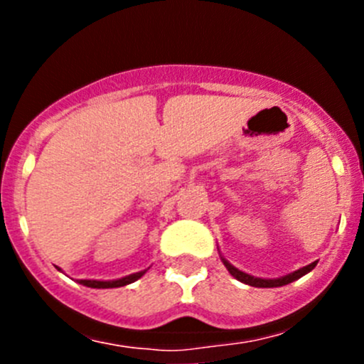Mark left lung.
<instances>
[{"label":"left lung","instance_id":"obj_1","mask_svg":"<svg viewBox=\"0 0 364 364\" xmlns=\"http://www.w3.org/2000/svg\"><path fill=\"white\" fill-rule=\"evenodd\" d=\"M223 264H225V267L229 269V273L232 274V277H236L240 282H243V284L252 285V287H266V289L267 287H282V285L291 284V282L297 280V278H301L303 274L310 273V271L314 269L315 266H317V262H311V264H308V266L301 267V269H297L292 274H287V277H284V278H277V280H262V278H253V277H250V274H247V273H243V271L236 269V267L230 266L227 260H223Z\"/></svg>","mask_w":364,"mask_h":364}]
</instances>
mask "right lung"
<instances>
[{"mask_svg": "<svg viewBox=\"0 0 364 364\" xmlns=\"http://www.w3.org/2000/svg\"><path fill=\"white\" fill-rule=\"evenodd\" d=\"M146 271H141V273H134L130 277H124L121 280H114V282H98V280H80V284L86 285V287H93V289H112V287H123V285L132 284V282L139 280V278L144 274Z\"/></svg>", "mask_w": 364, "mask_h": 364, "instance_id": "1", "label": "right lung"}]
</instances>
